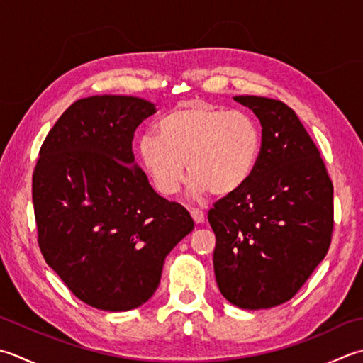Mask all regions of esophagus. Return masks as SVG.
Returning <instances> with one entry per match:
<instances>
[{"label":"esophagus","mask_w":363,"mask_h":363,"mask_svg":"<svg viewBox=\"0 0 363 363\" xmlns=\"http://www.w3.org/2000/svg\"><path fill=\"white\" fill-rule=\"evenodd\" d=\"M190 216L195 220V223H203L204 222V212L200 209H190Z\"/></svg>","instance_id":"obj_1"}]
</instances>
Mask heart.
Returning <instances> with one entry per match:
<instances>
[{"instance_id":"obj_1","label":"heart","mask_w":363,"mask_h":363,"mask_svg":"<svg viewBox=\"0 0 363 363\" xmlns=\"http://www.w3.org/2000/svg\"><path fill=\"white\" fill-rule=\"evenodd\" d=\"M157 133L138 140V159L154 189L172 196L184 181V162L191 174L189 190L226 195L252 176L261 151L257 121L240 110L195 101L163 116Z\"/></svg>"}]
</instances>
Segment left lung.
<instances>
[{"mask_svg": "<svg viewBox=\"0 0 363 363\" xmlns=\"http://www.w3.org/2000/svg\"><path fill=\"white\" fill-rule=\"evenodd\" d=\"M262 125L252 176L209 209L220 293L240 308L293 299L324 259L333 234V186L319 149L281 101L238 96Z\"/></svg>", "mask_w": 363, "mask_h": 363, "instance_id": "obj_1", "label": "left lung"}]
</instances>
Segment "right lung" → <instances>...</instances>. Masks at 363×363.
Here are the masks:
<instances>
[{"label": "right lung", "mask_w": 363, "mask_h": 363, "mask_svg": "<svg viewBox=\"0 0 363 363\" xmlns=\"http://www.w3.org/2000/svg\"><path fill=\"white\" fill-rule=\"evenodd\" d=\"M154 113L140 97L80 99L50 129L34 167L40 252L78 299L99 310L145 303L165 257L195 225L135 165L133 133Z\"/></svg>", "instance_id": "right-lung-1"}]
</instances>
